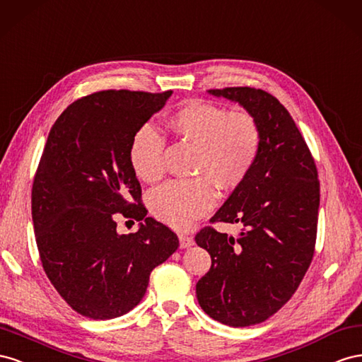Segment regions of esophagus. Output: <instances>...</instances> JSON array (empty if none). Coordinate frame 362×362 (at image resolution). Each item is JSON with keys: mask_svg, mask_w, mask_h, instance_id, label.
<instances>
[{"mask_svg": "<svg viewBox=\"0 0 362 362\" xmlns=\"http://www.w3.org/2000/svg\"><path fill=\"white\" fill-rule=\"evenodd\" d=\"M179 241H180V249H188V247L194 245V238L189 235L179 233Z\"/></svg>", "mask_w": 362, "mask_h": 362, "instance_id": "34e87169", "label": "esophagus"}]
</instances>
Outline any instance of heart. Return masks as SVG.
I'll list each match as a JSON object with an SVG mask.
<instances>
[{"label":"heart","instance_id":"b5f03b06","mask_svg":"<svg viewBox=\"0 0 362 362\" xmlns=\"http://www.w3.org/2000/svg\"><path fill=\"white\" fill-rule=\"evenodd\" d=\"M167 122L175 136L197 147L194 174L199 177L162 185L150 194L148 208L159 221L188 229L215 206L214 183L232 191L249 179L261 156L262 130L252 113L229 112L202 100L183 103ZM163 150L165 139L151 126L133 133L129 160L141 180L153 183L162 177Z\"/></svg>","mask_w":362,"mask_h":362}]
</instances>
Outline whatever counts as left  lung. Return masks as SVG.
I'll list each match as a JSON object with an SVG mask.
<instances>
[{"label":"left lung","instance_id":"obj_1","mask_svg":"<svg viewBox=\"0 0 362 362\" xmlns=\"http://www.w3.org/2000/svg\"><path fill=\"white\" fill-rule=\"evenodd\" d=\"M240 105L262 130L261 156L211 223H241L238 236L208 226L195 243L212 265L195 286L211 318L233 327L265 322L300 285L311 265L320 206L318 173L294 119L276 97L249 86L211 89Z\"/></svg>","mask_w":362,"mask_h":362}]
</instances>
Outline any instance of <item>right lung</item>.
<instances>
[{
    "instance_id": "right-lung-1",
    "label": "right lung",
    "mask_w": 362,
    "mask_h": 362,
    "mask_svg": "<svg viewBox=\"0 0 362 362\" xmlns=\"http://www.w3.org/2000/svg\"><path fill=\"white\" fill-rule=\"evenodd\" d=\"M173 90H101L69 105L51 127L35 175L32 216L44 272L76 313L109 320L132 311L150 273L177 250L170 227L147 216L129 160L133 133ZM118 214L141 221L116 232Z\"/></svg>"
}]
</instances>
